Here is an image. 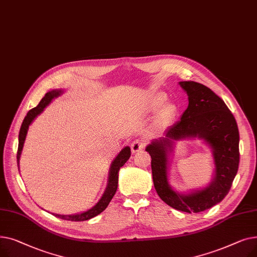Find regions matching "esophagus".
<instances>
[{"label": "esophagus", "instance_id": "1", "mask_svg": "<svg viewBox=\"0 0 257 257\" xmlns=\"http://www.w3.org/2000/svg\"><path fill=\"white\" fill-rule=\"evenodd\" d=\"M145 146H146V141L144 139L134 140L131 144V150L133 153H137V152L141 151L142 149H144Z\"/></svg>", "mask_w": 257, "mask_h": 257}]
</instances>
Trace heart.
I'll return each instance as SVG.
<instances>
[{
  "label": "heart",
  "mask_w": 257,
  "mask_h": 257,
  "mask_svg": "<svg viewBox=\"0 0 257 257\" xmlns=\"http://www.w3.org/2000/svg\"><path fill=\"white\" fill-rule=\"evenodd\" d=\"M161 103H163V101H160L158 103V105H160ZM175 112H176V108H175V106L168 105V106H166L164 108L163 112H161V118H163L164 120H170V119H172L174 117Z\"/></svg>",
  "instance_id": "1"
}]
</instances>
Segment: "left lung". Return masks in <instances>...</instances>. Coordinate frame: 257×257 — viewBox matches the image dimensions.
<instances>
[{"label": "left lung", "instance_id": "obj_1", "mask_svg": "<svg viewBox=\"0 0 257 257\" xmlns=\"http://www.w3.org/2000/svg\"><path fill=\"white\" fill-rule=\"evenodd\" d=\"M180 85L188 96L186 110L166 137L152 142L146 151L152 158L153 182L160 199L177 210L201 212L220 203L230 191L239 164V133L233 114L210 88L195 81H181ZM190 137L203 138L213 148L216 175L204 190L180 195L167 183V151L174 140Z\"/></svg>", "mask_w": 257, "mask_h": 257}]
</instances>
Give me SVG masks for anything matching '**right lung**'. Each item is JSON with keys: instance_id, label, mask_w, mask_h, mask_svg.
Segmentation results:
<instances>
[{"instance_id": "1", "label": "right lung", "mask_w": 257, "mask_h": 257, "mask_svg": "<svg viewBox=\"0 0 257 257\" xmlns=\"http://www.w3.org/2000/svg\"><path fill=\"white\" fill-rule=\"evenodd\" d=\"M59 93H60V91H58V90H53V91L47 92L45 94V97L42 99V101L39 102V104L36 107L32 108L31 110H29V112L27 113V115L25 116V118L23 120V124L21 126L20 134H19V148H18V154H17L18 166L20 163V157H21V153L23 150L24 142H25V139L27 136V131H28V128H29V125L31 124V121L35 118V116H37V114H39L44 110V108L52 101V99L59 96ZM130 155H131L130 148L125 147L124 149L118 153L116 158L113 160V163L110 168V172H109V179H108V185L106 187V191H105L103 197L100 199V201L93 207H91L87 211H84L80 214H72V215H62V214H55V213H53V214L59 219L67 220V221H75V222L86 221V220H89L93 217H96V215L100 214L103 210L106 209L108 204H109V202L113 198V196L116 192V188H117L118 171L121 167L125 165L126 161L129 159Z\"/></svg>"}]
</instances>
